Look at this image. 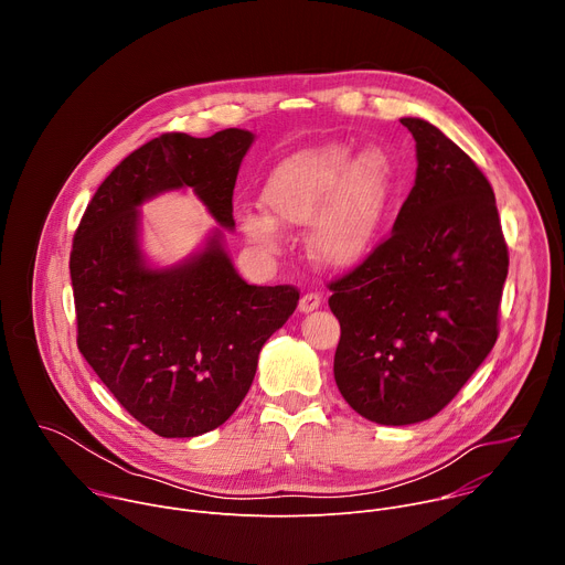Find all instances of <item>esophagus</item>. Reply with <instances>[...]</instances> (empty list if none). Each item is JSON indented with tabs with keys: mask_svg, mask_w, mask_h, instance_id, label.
<instances>
[{
	"mask_svg": "<svg viewBox=\"0 0 565 565\" xmlns=\"http://www.w3.org/2000/svg\"><path fill=\"white\" fill-rule=\"evenodd\" d=\"M321 306V295L319 292H306V295H301V299H299V310L301 312H312L315 308H319Z\"/></svg>",
	"mask_w": 565,
	"mask_h": 565,
	"instance_id": "esophagus-1",
	"label": "esophagus"
}]
</instances>
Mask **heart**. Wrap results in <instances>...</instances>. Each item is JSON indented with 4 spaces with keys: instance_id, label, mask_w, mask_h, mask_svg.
Listing matches in <instances>:
<instances>
[{
    "instance_id": "obj_1",
    "label": "heart",
    "mask_w": 565,
    "mask_h": 565,
    "mask_svg": "<svg viewBox=\"0 0 565 565\" xmlns=\"http://www.w3.org/2000/svg\"><path fill=\"white\" fill-rule=\"evenodd\" d=\"M391 192V168L382 151L369 149L355 163L342 145L301 149L270 172L264 188V205L238 212L246 236L264 253H279L281 230L277 225H315L312 246L329 266L360 262L377 236Z\"/></svg>"
}]
</instances>
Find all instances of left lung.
<instances>
[{
    "label": "left lung",
    "instance_id": "left-lung-1",
    "mask_svg": "<svg viewBox=\"0 0 565 565\" xmlns=\"http://www.w3.org/2000/svg\"><path fill=\"white\" fill-rule=\"evenodd\" d=\"M399 122L416 138V185L369 257L329 281L338 388L393 427L434 418L488 358L510 266L486 174L431 122Z\"/></svg>",
    "mask_w": 565,
    "mask_h": 565
}]
</instances>
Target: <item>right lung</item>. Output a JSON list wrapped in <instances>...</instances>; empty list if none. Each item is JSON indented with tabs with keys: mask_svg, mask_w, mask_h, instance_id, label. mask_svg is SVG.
Returning <instances> with one entry per match:
<instances>
[{
	"mask_svg": "<svg viewBox=\"0 0 565 565\" xmlns=\"http://www.w3.org/2000/svg\"><path fill=\"white\" fill-rule=\"evenodd\" d=\"M250 142L244 129L160 134L111 170L73 234L77 349L125 412L163 438L201 436L234 414L299 290L246 284L218 234L192 262L149 270L136 244V207L188 185L232 227L234 183Z\"/></svg>",
	"mask_w": 565,
	"mask_h": 565,
	"instance_id": "1",
	"label": "right lung"
}]
</instances>
